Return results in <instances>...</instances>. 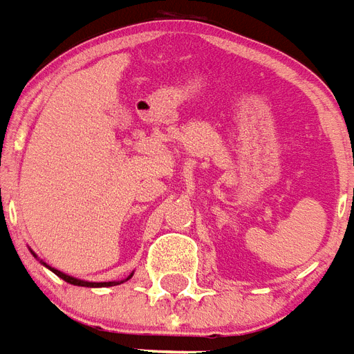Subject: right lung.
Here are the masks:
<instances>
[{
  "instance_id": "right-lung-1",
  "label": "right lung",
  "mask_w": 354,
  "mask_h": 354,
  "mask_svg": "<svg viewBox=\"0 0 354 354\" xmlns=\"http://www.w3.org/2000/svg\"><path fill=\"white\" fill-rule=\"evenodd\" d=\"M32 253H34V252H32ZM34 257H37L36 253H34ZM39 263H41V265H45V267H47L49 270H53V272H55L57 277H61L64 282H68V284H74V286H84V288H109V286L124 284L125 280H129V278L133 277V272H131V274L125 278V280H112V282H87V280H80V278L70 277V274H66V272H62V270H59V269H53V267H49L47 263H44V261H39Z\"/></svg>"
}]
</instances>
